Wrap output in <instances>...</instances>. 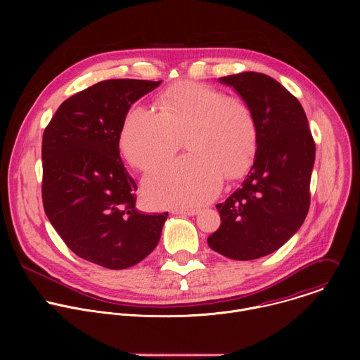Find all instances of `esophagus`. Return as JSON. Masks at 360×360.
Segmentation results:
<instances>
[{
    "label": "esophagus",
    "instance_id": "34e87169",
    "mask_svg": "<svg viewBox=\"0 0 360 360\" xmlns=\"http://www.w3.org/2000/svg\"><path fill=\"white\" fill-rule=\"evenodd\" d=\"M200 212V210L198 208H184V210H176L175 214H179V215H188V217H195Z\"/></svg>",
    "mask_w": 360,
    "mask_h": 360
}]
</instances>
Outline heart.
<instances>
[{
    "instance_id": "1",
    "label": "heart",
    "mask_w": 360,
    "mask_h": 360,
    "mask_svg": "<svg viewBox=\"0 0 360 360\" xmlns=\"http://www.w3.org/2000/svg\"><path fill=\"white\" fill-rule=\"evenodd\" d=\"M158 112L134 105L127 112L120 148L125 160L149 171L171 158L182 138L191 150L145 179V191L158 207H192L212 199L225 175L248 171L258 149V127L246 102L192 81L178 82L158 96Z\"/></svg>"
}]
</instances>
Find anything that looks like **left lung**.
Instances as JSON below:
<instances>
[{
  "instance_id": "left-lung-1",
  "label": "left lung",
  "mask_w": 360,
  "mask_h": 360,
  "mask_svg": "<svg viewBox=\"0 0 360 360\" xmlns=\"http://www.w3.org/2000/svg\"><path fill=\"white\" fill-rule=\"evenodd\" d=\"M253 112L258 149L242 185L217 205L221 226L208 245L235 261L278 250L303 224L311 205L315 141L300 102L261 72L222 77Z\"/></svg>"
}]
</instances>
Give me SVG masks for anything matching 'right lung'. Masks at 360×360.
Returning <instances> with one entry per match:
<instances>
[{
	"label": "right lung",
	"instance_id": "1",
	"mask_svg": "<svg viewBox=\"0 0 360 360\" xmlns=\"http://www.w3.org/2000/svg\"><path fill=\"white\" fill-rule=\"evenodd\" d=\"M160 84L101 81L65 99L44 131V211L75 255L108 269L146 258L168 218L136 208L138 188L120 155L127 112Z\"/></svg>",
	"mask_w": 360,
	"mask_h": 360
}]
</instances>
